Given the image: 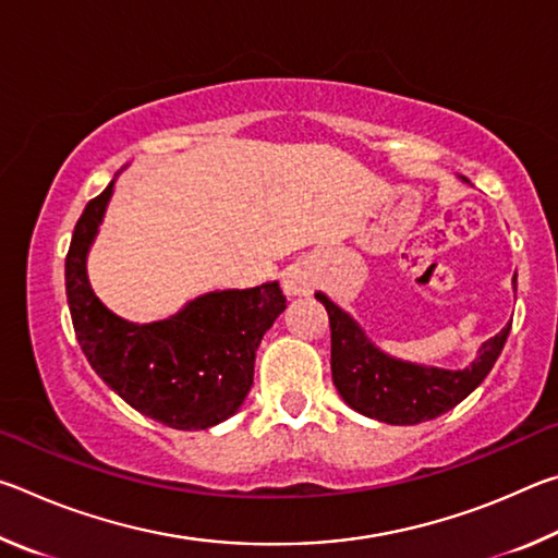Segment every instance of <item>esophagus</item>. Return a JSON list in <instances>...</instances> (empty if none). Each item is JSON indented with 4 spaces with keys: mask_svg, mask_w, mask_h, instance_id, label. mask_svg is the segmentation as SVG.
Listing matches in <instances>:
<instances>
[{
    "mask_svg": "<svg viewBox=\"0 0 558 558\" xmlns=\"http://www.w3.org/2000/svg\"><path fill=\"white\" fill-rule=\"evenodd\" d=\"M315 286H317L315 270L310 268L307 263H295V266H290L286 268V272H282V290H286V295L305 298L315 290Z\"/></svg>",
    "mask_w": 558,
    "mask_h": 558,
    "instance_id": "34e87169",
    "label": "esophagus"
}]
</instances>
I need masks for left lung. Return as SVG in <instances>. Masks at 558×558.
I'll use <instances>...</instances> for the list:
<instances>
[{
    "mask_svg": "<svg viewBox=\"0 0 558 558\" xmlns=\"http://www.w3.org/2000/svg\"><path fill=\"white\" fill-rule=\"evenodd\" d=\"M468 182L465 177H460ZM517 292V272L512 278ZM329 315L332 329V381L347 405L366 418H376L391 426H415L421 421L438 418L440 413L468 399L493 372L497 356L502 354L512 323L502 332L480 344L477 356L462 369L415 364L386 354L372 342L356 319L335 305L325 292H315Z\"/></svg>",
    "mask_w": 558,
    "mask_h": 558,
    "instance_id": "obj_1",
    "label": "left lung"
}]
</instances>
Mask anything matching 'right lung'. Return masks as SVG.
<instances>
[{
	"instance_id": "1",
	"label": "right lung",
	"mask_w": 558,
	"mask_h": 558,
	"mask_svg": "<svg viewBox=\"0 0 558 558\" xmlns=\"http://www.w3.org/2000/svg\"><path fill=\"white\" fill-rule=\"evenodd\" d=\"M116 179L90 199L65 256V298L75 339L122 401L177 430H204L241 409L253 386L263 335L286 310L278 280L211 290L179 313L137 325L102 305L88 280V253Z\"/></svg>"
}]
</instances>
